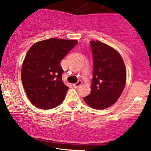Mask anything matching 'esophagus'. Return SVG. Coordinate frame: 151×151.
<instances>
[{"instance_id":"1","label":"esophagus","mask_w":151,"mask_h":151,"mask_svg":"<svg viewBox=\"0 0 151 151\" xmlns=\"http://www.w3.org/2000/svg\"><path fill=\"white\" fill-rule=\"evenodd\" d=\"M81 83H82V81H78V82H76V83L73 84V86H74V87H75V88H78V87H79V86H81Z\"/></svg>"}]
</instances>
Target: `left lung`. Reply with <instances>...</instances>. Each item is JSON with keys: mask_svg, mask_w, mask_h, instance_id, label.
<instances>
[{"mask_svg": "<svg viewBox=\"0 0 151 151\" xmlns=\"http://www.w3.org/2000/svg\"><path fill=\"white\" fill-rule=\"evenodd\" d=\"M93 69L91 91L85 102L95 109H105L116 102L126 82V70L121 55L101 42H90Z\"/></svg>", "mask_w": 151, "mask_h": 151, "instance_id": "1", "label": "left lung"}]
</instances>
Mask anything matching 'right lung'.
<instances>
[{"instance_id":"1","label":"right lung","mask_w":151,"mask_h":151,"mask_svg":"<svg viewBox=\"0 0 151 151\" xmlns=\"http://www.w3.org/2000/svg\"><path fill=\"white\" fill-rule=\"evenodd\" d=\"M76 40L50 38L33 44L21 70L22 83L35 106L51 109L63 102L69 88L62 80L60 62L77 45Z\"/></svg>"}]
</instances>
